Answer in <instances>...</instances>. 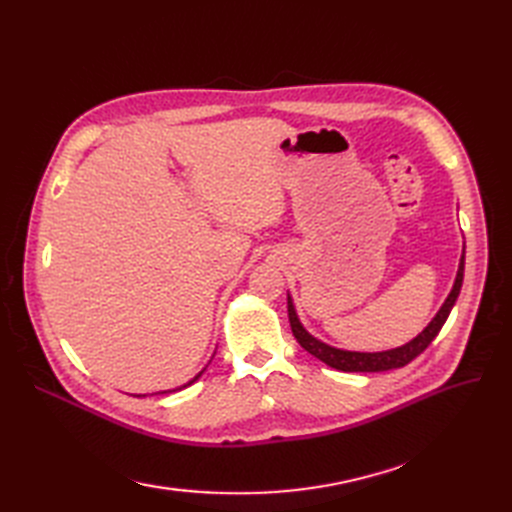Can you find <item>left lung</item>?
Returning <instances> with one entry per match:
<instances>
[{
	"label": "left lung",
	"mask_w": 512,
	"mask_h": 512,
	"mask_svg": "<svg viewBox=\"0 0 512 512\" xmlns=\"http://www.w3.org/2000/svg\"><path fill=\"white\" fill-rule=\"evenodd\" d=\"M463 260H466V256H461L453 290L446 297L444 305L440 307V312L427 324L425 331L418 333L406 346H399V348L386 350V352H350V350H337L333 346L322 344L320 339L312 337L303 329V324L299 322L297 312H294V305L288 297V320H290L292 335L297 337L301 348H305L309 354H314L316 359H320L322 363H327L329 367H333L337 371H389V369L404 367L410 361H414L416 356L433 342V337H436L440 333V329L444 327V322H446L448 314H451V309L459 297V290L463 284Z\"/></svg>",
	"instance_id": "obj_1"
}]
</instances>
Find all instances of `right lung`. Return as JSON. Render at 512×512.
Instances as JSON below:
<instances>
[{"label": "right lung", "instance_id": "add662e5", "mask_svg": "<svg viewBox=\"0 0 512 512\" xmlns=\"http://www.w3.org/2000/svg\"><path fill=\"white\" fill-rule=\"evenodd\" d=\"M200 376H203V371H200V374H198V376H196V378H194V380H190V382H188V384H183V386H179V389H175V391H181V389H185V386H190V384H194V382H196V380H198V378H200ZM164 393H170V391H164Z\"/></svg>", "mask_w": 512, "mask_h": 512}]
</instances>
